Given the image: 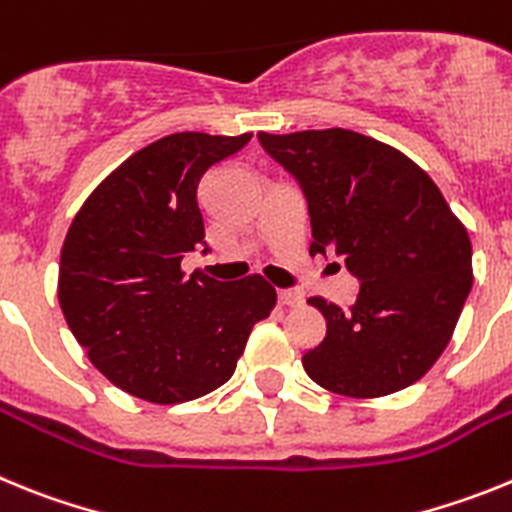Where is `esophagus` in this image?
I'll list each match as a JSON object with an SVG mask.
<instances>
[{
	"label": "esophagus",
	"mask_w": 512,
	"mask_h": 512,
	"mask_svg": "<svg viewBox=\"0 0 512 512\" xmlns=\"http://www.w3.org/2000/svg\"><path fill=\"white\" fill-rule=\"evenodd\" d=\"M279 305H284V307L302 305V295L300 292H289V289H282V292H279Z\"/></svg>",
	"instance_id": "1"
}]
</instances>
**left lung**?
Returning <instances> with one entry per match:
<instances>
[{
  "mask_svg": "<svg viewBox=\"0 0 512 512\" xmlns=\"http://www.w3.org/2000/svg\"><path fill=\"white\" fill-rule=\"evenodd\" d=\"M300 182L310 253H336L359 279L348 310L323 297L325 338L302 356L307 377L346 397L418 382L443 354L472 289V241L441 189L397 148L354 130L259 133Z\"/></svg>",
  "mask_w": 512,
  "mask_h": 512,
  "instance_id": "8db88e82",
  "label": "left lung"
}]
</instances>
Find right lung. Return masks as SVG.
<instances>
[{"label":"right lung","mask_w":512,"mask_h":512,"mask_svg":"<svg viewBox=\"0 0 512 512\" xmlns=\"http://www.w3.org/2000/svg\"><path fill=\"white\" fill-rule=\"evenodd\" d=\"M243 135L174 133L122 161L76 212L58 302L79 346L115 387L156 405L197 400L235 372L277 292L259 274L217 282L182 259L205 246L202 176Z\"/></svg>","instance_id":"right-lung-1"}]
</instances>
